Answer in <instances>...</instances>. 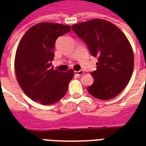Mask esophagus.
I'll use <instances>...</instances> for the list:
<instances>
[{
    "instance_id": "34e87169",
    "label": "esophagus",
    "mask_w": 146,
    "mask_h": 146,
    "mask_svg": "<svg viewBox=\"0 0 146 146\" xmlns=\"http://www.w3.org/2000/svg\"><path fill=\"white\" fill-rule=\"evenodd\" d=\"M84 73V70H79V71H75V74L77 75V76H82L83 74Z\"/></svg>"
}]
</instances>
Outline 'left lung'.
Masks as SVG:
<instances>
[{
	"mask_svg": "<svg viewBox=\"0 0 146 146\" xmlns=\"http://www.w3.org/2000/svg\"><path fill=\"white\" fill-rule=\"evenodd\" d=\"M71 28L98 59L97 70L91 72L94 81L88 92L100 100L115 98L128 84L134 67L133 51L126 36L113 23L98 19Z\"/></svg>",
	"mask_w": 146,
	"mask_h": 146,
	"instance_id": "obj_1",
	"label": "left lung"
}]
</instances>
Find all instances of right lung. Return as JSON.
I'll return each instance as SVG.
<instances>
[{"label": "right lung", "mask_w": 146, "mask_h": 146, "mask_svg": "<svg viewBox=\"0 0 146 146\" xmlns=\"http://www.w3.org/2000/svg\"><path fill=\"white\" fill-rule=\"evenodd\" d=\"M70 31V26L40 23L31 27L21 39L14 69L19 86L31 100L51 105L65 96L74 71L54 70L52 61L56 40Z\"/></svg>", "instance_id": "obj_1"}]
</instances>
